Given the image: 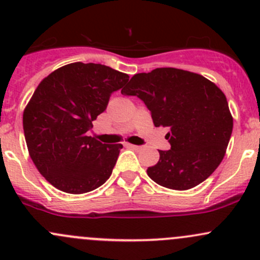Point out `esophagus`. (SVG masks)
Segmentation results:
<instances>
[{
	"label": "esophagus",
	"instance_id": "obj_1",
	"mask_svg": "<svg viewBox=\"0 0 260 260\" xmlns=\"http://www.w3.org/2000/svg\"><path fill=\"white\" fill-rule=\"evenodd\" d=\"M127 148H130V149H134V150H140L141 149V146H139V145H133V144H127Z\"/></svg>",
	"mask_w": 260,
	"mask_h": 260
}]
</instances>
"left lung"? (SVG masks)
<instances>
[{"label": "left lung", "instance_id": "1", "mask_svg": "<svg viewBox=\"0 0 260 260\" xmlns=\"http://www.w3.org/2000/svg\"><path fill=\"white\" fill-rule=\"evenodd\" d=\"M122 95L138 96L155 126H167L170 150H159L156 165L146 170L159 185L188 190L219 167L233 131L223 91L202 75L174 68L155 69L131 77Z\"/></svg>", "mask_w": 260, "mask_h": 260}]
</instances>
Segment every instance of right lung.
I'll list each match as a JSON object with an SVG mask.
<instances>
[{"label": "right lung", "mask_w": 260, "mask_h": 260, "mask_svg": "<svg viewBox=\"0 0 260 260\" xmlns=\"http://www.w3.org/2000/svg\"><path fill=\"white\" fill-rule=\"evenodd\" d=\"M129 75L101 63L74 62L45 77L23 111V133L37 170L61 191L84 194L110 178L121 144L87 136Z\"/></svg>", "instance_id": "1"}]
</instances>
